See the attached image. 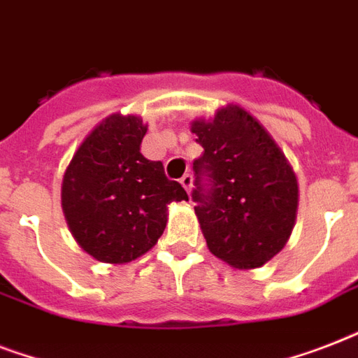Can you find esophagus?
Here are the masks:
<instances>
[{
    "instance_id": "34e87169",
    "label": "esophagus",
    "mask_w": 358,
    "mask_h": 358,
    "mask_svg": "<svg viewBox=\"0 0 358 358\" xmlns=\"http://www.w3.org/2000/svg\"><path fill=\"white\" fill-rule=\"evenodd\" d=\"M180 184L184 185V189L187 191V193H189L191 187H193V176H191L189 173L184 174V176H182V178H180Z\"/></svg>"
}]
</instances>
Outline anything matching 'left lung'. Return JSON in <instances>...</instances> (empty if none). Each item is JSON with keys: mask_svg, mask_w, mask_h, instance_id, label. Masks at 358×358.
Wrapping results in <instances>:
<instances>
[{"mask_svg": "<svg viewBox=\"0 0 358 358\" xmlns=\"http://www.w3.org/2000/svg\"><path fill=\"white\" fill-rule=\"evenodd\" d=\"M204 148L193 162L195 213L212 255L255 269L278 255L297 217L292 165L258 120L239 106L191 124Z\"/></svg>", "mask_w": 358, "mask_h": 358, "instance_id": "obj_1", "label": "left lung"}]
</instances>
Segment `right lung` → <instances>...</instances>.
Masks as SVG:
<instances>
[{"label":"right lung","instance_id":"add662e5","mask_svg":"<svg viewBox=\"0 0 358 358\" xmlns=\"http://www.w3.org/2000/svg\"><path fill=\"white\" fill-rule=\"evenodd\" d=\"M146 126L115 113L87 135L64 171L61 204L76 241L106 264H126L157 243L171 202L187 201L162 162L141 154Z\"/></svg>","mask_w":358,"mask_h":358}]
</instances>
